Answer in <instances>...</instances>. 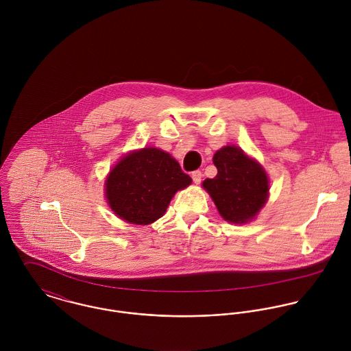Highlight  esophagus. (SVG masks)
Masks as SVG:
<instances>
[{"mask_svg": "<svg viewBox=\"0 0 351 351\" xmlns=\"http://www.w3.org/2000/svg\"><path fill=\"white\" fill-rule=\"evenodd\" d=\"M192 178H193V182L196 184V185H199L201 182V180H202V173H201L200 170H197V171H193V174H192Z\"/></svg>", "mask_w": 351, "mask_h": 351, "instance_id": "esophagus-1", "label": "esophagus"}]
</instances>
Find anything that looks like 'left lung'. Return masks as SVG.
<instances>
[{
    "instance_id": "1",
    "label": "left lung",
    "mask_w": 351,
    "mask_h": 351,
    "mask_svg": "<svg viewBox=\"0 0 351 351\" xmlns=\"http://www.w3.org/2000/svg\"><path fill=\"white\" fill-rule=\"evenodd\" d=\"M215 178L202 182L220 216L234 224L252 220L269 197L265 169L237 146H224L213 155Z\"/></svg>"
}]
</instances>
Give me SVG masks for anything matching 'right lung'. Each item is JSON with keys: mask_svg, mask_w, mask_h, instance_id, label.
I'll return each mask as SVG.
<instances>
[{"mask_svg": "<svg viewBox=\"0 0 351 351\" xmlns=\"http://www.w3.org/2000/svg\"><path fill=\"white\" fill-rule=\"evenodd\" d=\"M192 184L165 151L145 147L123 156L105 180V197L124 221L147 226L162 217L177 191Z\"/></svg>", "mask_w": 351, "mask_h": 351, "instance_id": "add662e5", "label": "right lung"}]
</instances>
